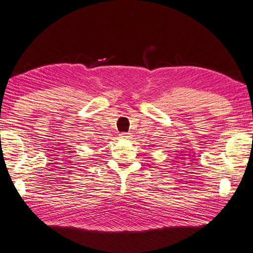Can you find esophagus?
Masks as SVG:
<instances>
[{"label":"esophagus","mask_w":253,"mask_h":253,"mask_svg":"<svg viewBox=\"0 0 253 253\" xmlns=\"http://www.w3.org/2000/svg\"><path fill=\"white\" fill-rule=\"evenodd\" d=\"M128 137H129V134H128V132H123V134H121V138L123 139H127Z\"/></svg>","instance_id":"obj_1"}]
</instances>
